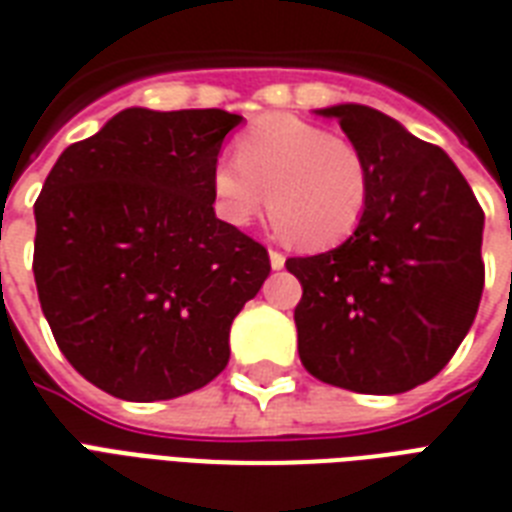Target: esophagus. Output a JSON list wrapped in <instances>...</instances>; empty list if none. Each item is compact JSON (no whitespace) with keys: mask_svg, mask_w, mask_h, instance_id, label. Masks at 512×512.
<instances>
[{"mask_svg":"<svg viewBox=\"0 0 512 512\" xmlns=\"http://www.w3.org/2000/svg\"><path fill=\"white\" fill-rule=\"evenodd\" d=\"M269 264H272V269H282L285 267V256L280 251H269Z\"/></svg>","mask_w":512,"mask_h":512,"instance_id":"1","label":"esophagus"}]
</instances>
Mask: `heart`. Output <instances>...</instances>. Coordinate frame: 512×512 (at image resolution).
<instances>
[{"instance_id":"heart-1","label":"heart","mask_w":512,"mask_h":512,"mask_svg":"<svg viewBox=\"0 0 512 512\" xmlns=\"http://www.w3.org/2000/svg\"><path fill=\"white\" fill-rule=\"evenodd\" d=\"M216 214L248 227L267 208L280 235L309 251L341 243L365 216L370 166L346 137L296 116H264L211 169Z\"/></svg>"}]
</instances>
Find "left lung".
<instances>
[{"mask_svg":"<svg viewBox=\"0 0 512 512\" xmlns=\"http://www.w3.org/2000/svg\"><path fill=\"white\" fill-rule=\"evenodd\" d=\"M314 113L365 153L370 200L338 248L285 261L304 288L298 357L330 386L402 394L439 375L476 320L484 211L452 158L386 113L357 102Z\"/></svg>","mask_w":512,"mask_h":512,"instance_id":"obj_1","label":"left lung"}]
</instances>
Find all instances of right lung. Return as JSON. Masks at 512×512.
<instances>
[{
	"mask_svg": "<svg viewBox=\"0 0 512 512\" xmlns=\"http://www.w3.org/2000/svg\"><path fill=\"white\" fill-rule=\"evenodd\" d=\"M243 116L126 108L73 142L34 203V277L65 359L110 396L198 391L230 362V327L269 253L216 219L211 169Z\"/></svg>",
	"mask_w": 512,
	"mask_h": 512,
	"instance_id": "1",
	"label": "right lung"
}]
</instances>
